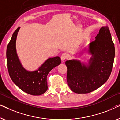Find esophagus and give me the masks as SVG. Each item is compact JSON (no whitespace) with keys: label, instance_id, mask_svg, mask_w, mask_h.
Instances as JSON below:
<instances>
[{"label":"esophagus","instance_id":"obj_1","mask_svg":"<svg viewBox=\"0 0 120 120\" xmlns=\"http://www.w3.org/2000/svg\"><path fill=\"white\" fill-rule=\"evenodd\" d=\"M68 57V55H67V53H63L61 56V60H66Z\"/></svg>","mask_w":120,"mask_h":120}]
</instances>
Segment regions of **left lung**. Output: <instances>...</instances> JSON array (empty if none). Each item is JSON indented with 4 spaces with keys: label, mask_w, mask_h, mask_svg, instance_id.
Listing matches in <instances>:
<instances>
[{
    "label": "left lung",
    "mask_w": 120,
    "mask_h": 120,
    "mask_svg": "<svg viewBox=\"0 0 120 120\" xmlns=\"http://www.w3.org/2000/svg\"><path fill=\"white\" fill-rule=\"evenodd\" d=\"M96 39L89 44L92 55L88 64L77 60L65 62L68 85L74 92H91L105 83L112 71L115 57L114 44L107 26L100 29Z\"/></svg>",
    "instance_id": "obj_1"
}]
</instances>
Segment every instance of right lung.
Instances as JSON below:
<instances>
[{
	"mask_svg": "<svg viewBox=\"0 0 120 120\" xmlns=\"http://www.w3.org/2000/svg\"><path fill=\"white\" fill-rule=\"evenodd\" d=\"M20 27L12 34L7 47L6 58L9 75L15 84L24 92L33 96L43 94L47 90V76L61 63L60 57L49 58L37 70L28 71L21 64L16 49V41Z\"/></svg>",
	"mask_w": 120,
	"mask_h": 120,
	"instance_id": "1",
	"label": "right lung"
}]
</instances>
